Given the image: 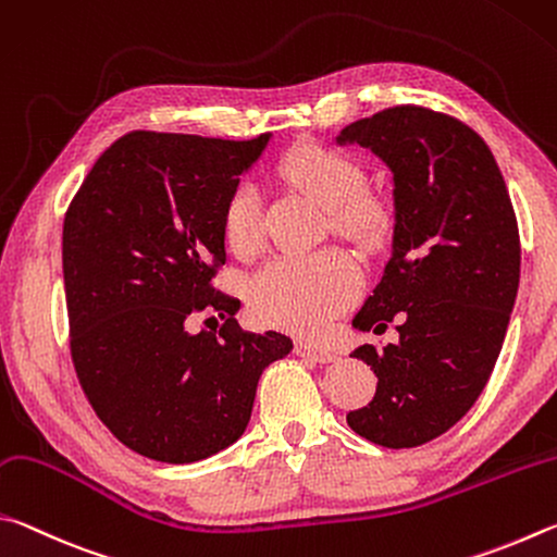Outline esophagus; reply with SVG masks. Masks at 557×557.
I'll list each match as a JSON object with an SVG mask.
<instances>
[{
    "mask_svg": "<svg viewBox=\"0 0 557 557\" xmlns=\"http://www.w3.org/2000/svg\"><path fill=\"white\" fill-rule=\"evenodd\" d=\"M296 355L313 359V362H320V364L335 362V359H337V355L333 352V349L318 347V345H313V343H306V339H300V343H296Z\"/></svg>",
    "mask_w": 557,
    "mask_h": 557,
    "instance_id": "obj_1",
    "label": "esophagus"
}]
</instances>
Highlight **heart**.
<instances>
[{
  "label": "heart",
  "mask_w": 557,
  "mask_h": 557,
  "mask_svg": "<svg viewBox=\"0 0 557 557\" xmlns=\"http://www.w3.org/2000/svg\"><path fill=\"white\" fill-rule=\"evenodd\" d=\"M278 178L306 193L327 210L330 230L357 244H374L388 224V208L376 193L362 190L364 169L352 156L304 144L276 165ZM222 232L230 249L249 257L261 244V195L242 181L222 205ZM357 267L343 251L323 249L306 257H276L249 281L247 296L253 318L263 325L315 333L352 304Z\"/></svg>",
  "instance_id": "obj_1"
}]
</instances>
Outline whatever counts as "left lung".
Returning <instances> with one entry per match:
<instances>
[{"label":"left lung","mask_w":557,"mask_h":557,"mask_svg":"<svg viewBox=\"0 0 557 557\" xmlns=\"http://www.w3.org/2000/svg\"><path fill=\"white\" fill-rule=\"evenodd\" d=\"M335 144L379 156L394 183L392 259L355 315L398 343L357 347L376 394L347 413L357 435L416 447L460 421L492 376L521 273L519 224L490 146L450 114L401 104L352 122Z\"/></svg>","instance_id":"left-lung-1"}]
</instances>
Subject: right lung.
Listing matches in <instances>:
<instances>
[{
  "instance_id": "1",
  "label": "right lung",
  "mask_w": 557,
  "mask_h": 557,
  "mask_svg": "<svg viewBox=\"0 0 557 557\" xmlns=\"http://www.w3.org/2000/svg\"><path fill=\"white\" fill-rule=\"evenodd\" d=\"M269 139L132 132L97 159L65 212L77 379L116 441L151 460L198 462L239 441L261 372L294 349L273 330L244 333L239 300L210 284L227 261L224 198ZM202 309L225 320L218 334L187 333Z\"/></svg>"
}]
</instances>
